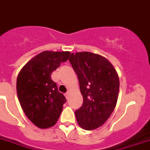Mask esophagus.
Listing matches in <instances>:
<instances>
[{
  "label": "esophagus",
  "instance_id": "esophagus-1",
  "mask_svg": "<svg viewBox=\"0 0 150 150\" xmlns=\"http://www.w3.org/2000/svg\"><path fill=\"white\" fill-rule=\"evenodd\" d=\"M64 96H65L66 99H67V100H68V99H69V93H67L64 94Z\"/></svg>",
  "mask_w": 150,
  "mask_h": 150
}]
</instances>
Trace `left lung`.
<instances>
[{
  "label": "left lung",
  "instance_id": "left-lung-1",
  "mask_svg": "<svg viewBox=\"0 0 150 150\" xmlns=\"http://www.w3.org/2000/svg\"><path fill=\"white\" fill-rule=\"evenodd\" d=\"M71 64L79 82L83 103L75 110L76 120L85 130H94L107 121L118 98V75L107 58L90 52L72 53Z\"/></svg>",
  "mask_w": 150,
  "mask_h": 150
}]
</instances>
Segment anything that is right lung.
<instances>
[{
  "instance_id": "1",
  "label": "right lung",
  "mask_w": 150,
  "mask_h": 150,
  "mask_svg": "<svg viewBox=\"0 0 150 150\" xmlns=\"http://www.w3.org/2000/svg\"><path fill=\"white\" fill-rule=\"evenodd\" d=\"M69 51H43L28 61L18 73V98L27 117L40 128L57 123L66 99L51 79L52 72L68 61Z\"/></svg>"
}]
</instances>
